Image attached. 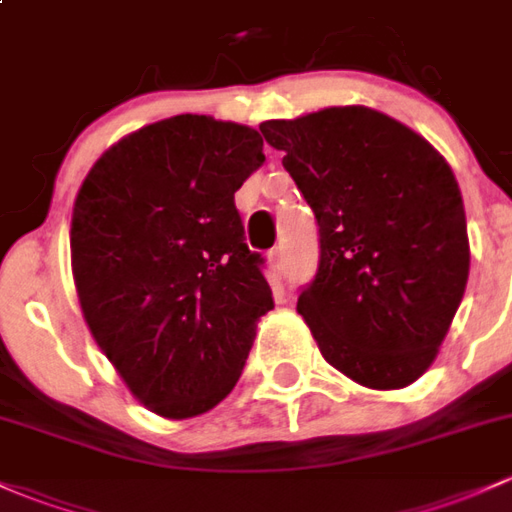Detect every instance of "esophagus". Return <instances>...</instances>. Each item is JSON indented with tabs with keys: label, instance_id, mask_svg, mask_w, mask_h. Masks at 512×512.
Here are the masks:
<instances>
[{
	"label": "esophagus",
	"instance_id": "1",
	"mask_svg": "<svg viewBox=\"0 0 512 512\" xmlns=\"http://www.w3.org/2000/svg\"><path fill=\"white\" fill-rule=\"evenodd\" d=\"M268 261H271L273 271H276L278 276H283V268H285V263H283V251H280V249H271V251H268Z\"/></svg>",
	"mask_w": 512,
	"mask_h": 512
}]
</instances>
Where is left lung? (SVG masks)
<instances>
[{"label":"left lung","mask_w":512,"mask_h":512,"mask_svg":"<svg viewBox=\"0 0 512 512\" xmlns=\"http://www.w3.org/2000/svg\"><path fill=\"white\" fill-rule=\"evenodd\" d=\"M312 207L320 263L302 288L324 359L361 386L405 388L430 368L469 278L452 168L420 134L368 107L261 124Z\"/></svg>","instance_id":"obj_1"}]
</instances>
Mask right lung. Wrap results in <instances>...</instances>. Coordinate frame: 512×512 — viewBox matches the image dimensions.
I'll use <instances>...</instances> for the list:
<instances>
[{
  "mask_svg": "<svg viewBox=\"0 0 512 512\" xmlns=\"http://www.w3.org/2000/svg\"><path fill=\"white\" fill-rule=\"evenodd\" d=\"M266 161L251 126L178 114L109 148L70 227L82 315L131 393L158 415L212 410L273 310L234 192Z\"/></svg>",
  "mask_w": 512,
  "mask_h": 512,
  "instance_id": "obj_1",
  "label": "right lung"
}]
</instances>
